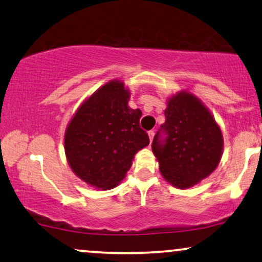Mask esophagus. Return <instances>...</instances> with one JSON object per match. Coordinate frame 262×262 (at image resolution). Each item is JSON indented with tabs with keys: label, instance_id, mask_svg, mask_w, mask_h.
<instances>
[{
	"label": "esophagus",
	"instance_id": "1",
	"mask_svg": "<svg viewBox=\"0 0 262 262\" xmlns=\"http://www.w3.org/2000/svg\"><path fill=\"white\" fill-rule=\"evenodd\" d=\"M155 137V130H150L148 132V139H150V141H152V139Z\"/></svg>",
	"mask_w": 262,
	"mask_h": 262
}]
</instances>
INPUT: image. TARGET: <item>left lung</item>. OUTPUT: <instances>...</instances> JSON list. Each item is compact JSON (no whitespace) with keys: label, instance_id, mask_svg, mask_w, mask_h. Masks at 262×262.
<instances>
[{"label":"left lung","instance_id":"obj_1","mask_svg":"<svg viewBox=\"0 0 262 262\" xmlns=\"http://www.w3.org/2000/svg\"><path fill=\"white\" fill-rule=\"evenodd\" d=\"M165 122L152 141V152L160 171L177 188H190L213 173L219 165L224 138L219 124L205 105L190 92L181 91L167 100Z\"/></svg>","mask_w":262,"mask_h":262}]
</instances>
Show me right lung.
Returning a JSON list of instances; mask_svg holds the SVG:
<instances>
[{"mask_svg": "<svg viewBox=\"0 0 262 262\" xmlns=\"http://www.w3.org/2000/svg\"><path fill=\"white\" fill-rule=\"evenodd\" d=\"M129 98L123 82L112 79L79 105L66 127V160L76 177L89 186H117L135 154L150 144L139 124L141 111L128 106Z\"/></svg>", "mask_w": 262, "mask_h": 262, "instance_id": "right-lung-1", "label": "right lung"}]
</instances>
